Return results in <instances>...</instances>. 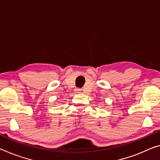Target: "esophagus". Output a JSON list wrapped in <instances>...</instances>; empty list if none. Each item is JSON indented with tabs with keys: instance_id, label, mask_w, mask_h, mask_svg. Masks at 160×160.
I'll return each instance as SVG.
<instances>
[{
	"instance_id": "obj_1",
	"label": "esophagus",
	"mask_w": 160,
	"mask_h": 160,
	"mask_svg": "<svg viewBox=\"0 0 160 160\" xmlns=\"http://www.w3.org/2000/svg\"><path fill=\"white\" fill-rule=\"evenodd\" d=\"M81 92V89H79V88H77V89H75V93H80Z\"/></svg>"
}]
</instances>
